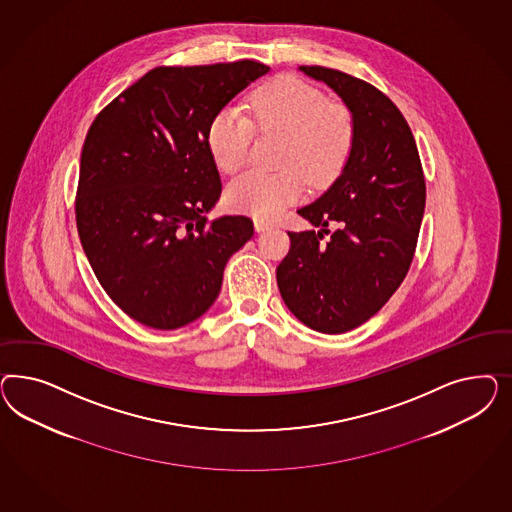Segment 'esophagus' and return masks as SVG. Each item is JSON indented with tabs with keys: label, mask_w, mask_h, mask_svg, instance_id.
Returning a JSON list of instances; mask_svg holds the SVG:
<instances>
[{
	"label": "esophagus",
	"mask_w": 512,
	"mask_h": 512,
	"mask_svg": "<svg viewBox=\"0 0 512 512\" xmlns=\"http://www.w3.org/2000/svg\"><path fill=\"white\" fill-rule=\"evenodd\" d=\"M253 225H255V231H257V233H263V231H268V229L274 227V223H270L268 219H263V217H255V219H253Z\"/></svg>",
	"instance_id": "esophagus-1"
}]
</instances>
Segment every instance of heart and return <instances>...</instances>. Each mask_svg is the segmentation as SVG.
I'll return each mask as SVG.
<instances>
[{"instance_id": "1", "label": "heart", "mask_w": 512, "mask_h": 512, "mask_svg": "<svg viewBox=\"0 0 512 512\" xmlns=\"http://www.w3.org/2000/svg\"><path fill=\"white\" fill-rule=\"evenodd\" d=\"M249 116L238 107L219 110L208 125V150L219 171L233 174L248 163L255 127L285 133L281 172L249 171L233 180L227 204L253 216L274 217L300 199L311 184H326L340 171L351 144V122L340 105L295 77L266 82L249 99ZM302 170L300 173L299 171Z\"/></svg>"}]
</instances>
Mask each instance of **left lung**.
<instances>
[{"label": "left lung", "mask_w": 512, "mask_h": 512, "mask_svg": "<svg viewBox=\"0 0 512 512\" xmlns=\"http://www.w3.org/2000/svg\"><path fill=\"white\" fill-rule=\"evenodd\" d=\"M298 69L340 95L353 131L340 176L298 210L319 231L289 233L276 278L298 321L341 334L366 323L400 287L417 248L426 184L413 133L385 93L336 69ZM328 222L339 225L332 235Z\"/></svg>", "instance_id": "obj_1"}]
</instances>
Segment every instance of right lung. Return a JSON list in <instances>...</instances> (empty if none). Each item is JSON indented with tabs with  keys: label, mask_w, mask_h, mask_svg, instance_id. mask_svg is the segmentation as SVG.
<instances>
[{
	"label": "right lung",
	"mask_w": 512,
	"mask_h": 512,
	"mask_svg": "<svg viewBox=\"0 0 512 512\" xmlns=\"http://www.w3.org/2000/svg\"><path fill=\"white\" fill-rule=\"evenodd\" d=\"M268 71L251 60L157 67L93 120L80 155L78 236L107 295L142 325L199 319L253 236L249 217L206 219L221 195L206 133Z\"/></svg>",
	"instance_id": "right-lung-1"
}]
</instances>
